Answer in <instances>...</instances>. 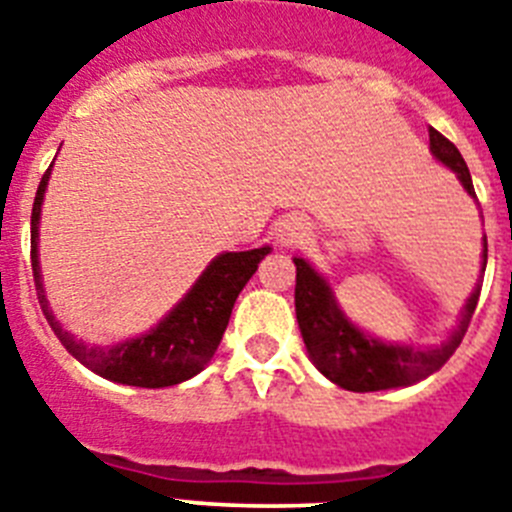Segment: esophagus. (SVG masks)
I'll list each match as a JSON object with an SVG mask.
<instances>
[{
    "mask_svg": "<svg viewBox=\"0 0 512 512\" xmlns=\"http://www.w3.org/2000/svg\"><path fill=\"white\" fill-rule=\"evenodd\" d=\"M305 235L307 225L302 223L300 217H287V220H282V223L277 225V241L282 243V246H295V243H300Z\"/></svg>",
    "mask_w": 512,
    "mask_h": 512,
    "instance_id": "esophagus-1",
    "label": "esophagus"
}]
</instances>
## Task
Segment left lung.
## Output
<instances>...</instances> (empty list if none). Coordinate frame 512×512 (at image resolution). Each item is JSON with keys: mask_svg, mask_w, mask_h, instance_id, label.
Wrapping results in <instances>:
<instances>
[{"mask_svg": "<svg viewBox=\"0 0 512 512\" xmlns=\"http://www.w3.org/2000/svg\"><path fill=\"white\" fill-rule=\"evenodd\" d=\"M431 135V151L441 164L449 166L469 197L474 194L472 176L467 164L461 158L459 148L449 138H443L438 130H428ZM297 284H295V310L297 323H300L302 341L307 346L312 364L320 372L336 382L338 387L351 392H379L392 390V387H408L438 372L446 361L451 359L461 338L467 333L469 320L477 310L479 284L474 287L472 297L461 312L459 328L451 333L441 346L436 348H413L400 346V343H384L379 338L366 336L346 318L338 307L336 297L330 292L328 282L312 269L305 259H295ZM487 266V241H485V264Z\"/></svg>", "mask_w": 512, "mask_h": 512, "instance_id": "8db88e82", "label": "left lung"}]
</instances>
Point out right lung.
<instances>
[{"mask_svg":"<svg viewBox=\"0 0 512 512\" xmlns=\"http://www.w3.org/2000/svg\"><path fill=\"white\" fill-rule=\"evenodd\" d=\"M51 169L53 164L48 166V171L40 179L38 194H35L33 202L30 259H33V279L35 289H38V302L58 341L87 369L117 384L156 390V387H171V384H179L184 379H192L194 374H200L210 364L217 346L223 341L230 312H233V305L238 295H241V289L256 274L259 261L264 259L271 248L264 246L253 248V251L220 253L202 271V277L194 282V287L184 295V300L156 328H151L138 338L117 343V346H87V343L76 341L71 333H66L61 323L53 318V312L48 310V300H45L43 282H40L38 223L45 184L51 179Z\"/></svg>","mask_w":512,"mask_h":512,"instance_id":"obj_1","label":"right lung"}]
</instances>
